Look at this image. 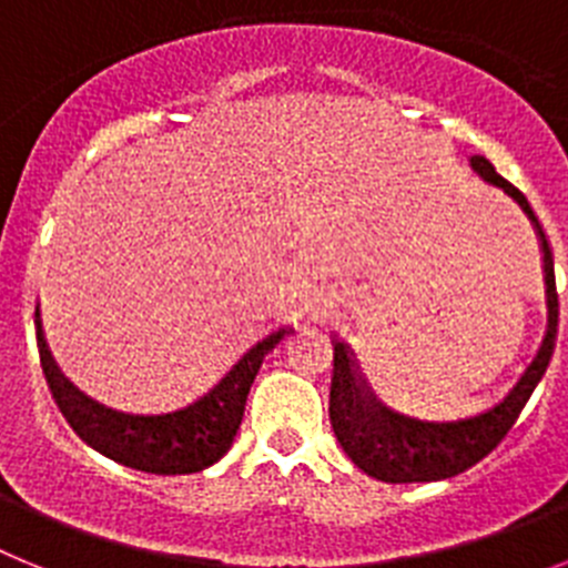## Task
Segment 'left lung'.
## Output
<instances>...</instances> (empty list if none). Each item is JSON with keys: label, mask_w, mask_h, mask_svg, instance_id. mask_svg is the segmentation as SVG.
Wrapping results in <instances>:
<instances>
[{"label": "left lung", "mask_w": 568, "mask_h": 568, "mask_svg": "<svg viewBox=\"0 0 568 568\" xmlns=\"http://www.w3.org/2000/svg\"><path fill=\"white\" fill-rule=\"evenodd\" d=\"M469 164L484 182L495 184L506 195H511L538 230L540 250H544L546 307H549L546 335L531 364L518 378V384L511 386L498 404H491L484 413L466 415V418L458 420H420L413 418V415L395 413L393 406L381 404L361 381L349 346L344 341H335L333 386H329L333 433L338 438L341 449L349 455V460L361 471H366L369 478H378L384 484H429V480L455 478V475L478 464L480 458H486L504 440L511 424L518 420L520 409H524L529 395L535 393V386L544 378L551 353H555V341H558L555 261H551L549 239L540 227L538 215L526 202V195L491 168L489 159L471 155Z\"/></svg>", "instance_id": "obj_1"}]
</instances>
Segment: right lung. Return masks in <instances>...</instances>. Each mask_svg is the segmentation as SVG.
<instances>
[{
  "instance_id": "add662e5",
  "label": "right lung",
  "mask_w": 568,
  "mask_h": 568,
  "mask_svg": "<svg viewBox=\"0 0 568 568\" xmlns=\"http://www.w3.org/2000/svg\"><path fill=\"white\" fill-rule=\"evenodd\" d=\"M284 333L287 329L281 327L255 341L207 393L190 400L182 409L139 415L119 413L79 393L50 355L42 318H37V344L44 381L70 429L104 458L130 466V469L150 471V475H193L224 458L244 418V404L261 369V361L284 338Z\"/></svg>"
}]
</instances>
